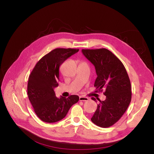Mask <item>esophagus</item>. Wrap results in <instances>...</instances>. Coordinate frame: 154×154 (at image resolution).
I'll use <instances>...</instances> for the list:
<instances>
[{
  "label": "esophagus",
  "instance_id": "esophagus-1",
  "mask_svg": "<svg viewBox=\"0 0 154 154\" xmlns=\"http://www.w3.org/2000/svg\"><path fill=\"white\" fill-rule=\"evenodd\" d=\"M79 100H80V101H87L89 100V98L87 97H85V96H80V98H79Z\"/></svg>",
  "mask_w": 154,
  "mask_h": 154
}]
</instances>
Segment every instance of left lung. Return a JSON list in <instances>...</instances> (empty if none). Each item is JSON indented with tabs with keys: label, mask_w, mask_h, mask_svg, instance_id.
<instances>
[{
	"label": "left lung",
	"mask_w": 154,
	"mask_h": 154,
	"mask_svg": "<svg viewBox=\"0 0 154 154\" xmlns=\"http://www.w3.org/2000/svg\"><path fill=\"white\" fill-rule=\"evenodd\" d=\"M82 51L95 67L96 92L105 90L103 94L106 96L104 101L97 99L100 103L91 121L102 128L111 127L122 117L131 101V84L127 72L120 60L108 49ZM92 100L96 101L94 97Z\"/></svg>",
	"instance_id": "obj_1"
}]
</instances>
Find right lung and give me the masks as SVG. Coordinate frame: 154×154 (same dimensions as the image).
Instances as JSON below:
<instances>
[{
    "label": "right lung",
    "mask_w": 154,
    "mask_h": 154,
    "mask_svg": "<svg viewBox=\"0 0 154 154\" xmlns=\"http://www.w3.org/2000/svg\"><path fill=\"white\" fill-rule=\"evenodd\" d=\"M78 49L57 48L45 54L36 63L29 76L27 95L35 114L44 122L54 123L66 117L79 97L56 96L54 88L58 87L59 67Z\"/></svg>",
    "instance_id": "1"
}]
</instances>
